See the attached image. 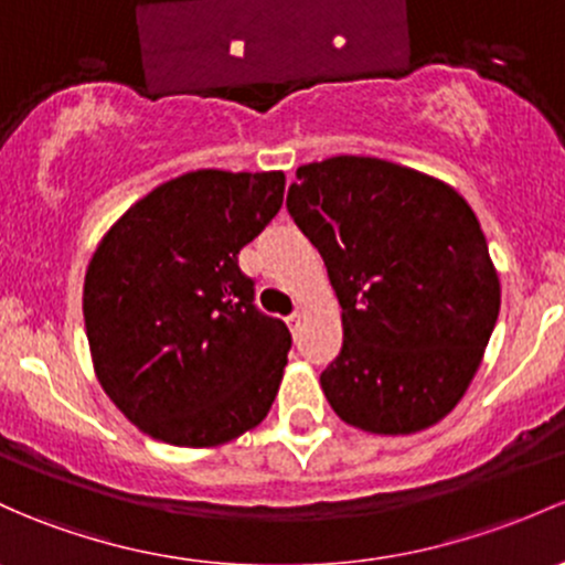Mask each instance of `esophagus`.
<instances>
[{"mask_svg": "<svg viewBox=\"0 0 565 565\" xmlns=\"http://www.w3.org/2000/svg\"><path fill=\"white\" fill-rule=\"evenodd\" d=\"M300 322H302V311H292V313H289V317H287L289 330H298Z\"/></svg>", "mask_w": 565, "mask_h": 565, "instance_id": "34e87169", "label": "esophagus"}]
</instances>
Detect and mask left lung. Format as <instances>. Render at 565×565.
<instances>
[{
	"label": "left lung",
	"mask_w": 565,
	"mask_h": 565,
	"mask_svg": "<svg viewBox=\"0 0 565 565\" xmlns=\"http://www.w3.org/2000/svg\"><path fill=\"white\" fill-rule=\"evenodd\" d=\"M287 207L341 302V354L319 379L332 412L379 436H408L447 417L501 308L471 205L412 168L332 157L298 168Z\"/></svg>",
	"instance_id": "1"
}]
</instances>
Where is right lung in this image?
<instances>
[{
	"label": "right lung",
	"mask_w": 565,
	"mask_h": 565,
	"mask_svg": "<svg viewBox=\"0 0 565 565\" xmlns=\"http://www.w3.org/2000/svg\"><path fill=\"white\" fill-rule=\"evenodd\" d=\"M284 203V173L194 170L138 200L83 284L94 371L142 433L216 447L270 412L292 347L237 254Z\"/></svg>",
	"instance_id": "1"
}]
</instances>
